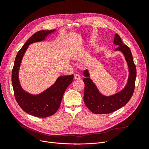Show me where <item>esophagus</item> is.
Listing matches in <instances>:
<instances>
[{"label":"esophagus","mask_w":149,"mask_h":149,"mask_svg":"<svg viewBox=\"0 0 149 149\" xmlns=\"http://www.w3.org/2000/svg\"><path fill=\"white\" fill-rule=\"evenodd\" d=\"M74 79H77V80L80 79V78H81L80 76H79V74H74Z\"/></svg>","instance_id":"1"}]
</instances>
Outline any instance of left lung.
<instances>
[{
  "label": "left lung",
  "mask_w": 149,
  "mask_h": 149,
  "mask_svg": "<svg viewBox=\"0 0 149 149\" xmlns=\"http://www.w3.org/2000/svg\"><path fill=\"white\" fill-rule=\"evenodd\" d=\"M114 43L118 45L115 50L123 52L128 65L129 74L127 83L119 93L111 96H105L100 93L96 85L90 79L88 71L85 70L83 73L85 76V78L83 79L84 83L83 99L86 106L94 114H109L118 110L129 102L134 91L137 72L131 51L123 43L118 33L115 34Z\"/></svg>",
  "instance_id": "left-lung-1"
}]
</instances>
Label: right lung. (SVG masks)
<instances>
[{
  "mask_svg": "<svg viewBox=\"0 0 149 149\" xmlns=\"http://www.w3.org/2000/svg\"><path fill=\"white\" fill-rule=\"evenodd\" d=\"M55 31L40 30L31 35L17 53L12 71V83L18 104L25 112L37 118H47L53 115L60 106L67 87L73 81L74 75L62 76L55 84L38 95H32L22 88L19 80V70L22 58L29 45L42 41Z\"/></svg>",
  "mask_w": 149,
  "mask_h": 149,
  "instance_id": "1",
  "label": "right lung"
}]
</instances>
